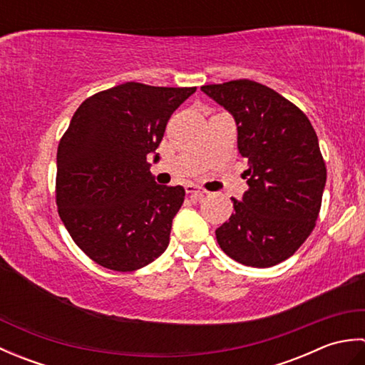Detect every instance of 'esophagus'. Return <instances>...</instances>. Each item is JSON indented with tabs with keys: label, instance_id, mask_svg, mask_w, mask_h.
<instances>
[{
	"label": "esophagus",
	"instance_id": "esophagus-1",
	"mask_svg": "<svg viewBox=\"0 0 365 365\" xmlns=\"http://www.w3.org/2000/svg\"><path fill=\"white\" fill-rule=\"evenodd\" d=\"M185 191H187L188 195L195 199H202L205 196V191L200 190L199 187H196V185H192V183H188L187 187H185Z\"/></svg>",
	"mask_w": 365,
	"mask_h": 365
}]
</instances>
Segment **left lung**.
I'll list each match as a JSON object with an SVG mask.
<instances>
[{"mask_svg": "<svg viewBox=\"0 0 365 365\" xmlns=\"http://www.w3.org/2000/svg\"><path fill=\"white\" fill-rule=\"evenodd\" d=\"M200 91L237 123V144L247 158V191L216 229L230 259L268 268L289 259L319 218L327 166L312 123L276 91L251 80L208 84Z\"/></svg>", "mask_w": 365, "mask_h": 365, "instance_id": "1", "label": "left lung"}]
</instances>
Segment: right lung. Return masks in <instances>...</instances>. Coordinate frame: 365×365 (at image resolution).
I'll return each mask as SVG.
<instances>
[{
    "mask_svg": "<svg viewBox=\"0 0 365 365\" xmlns=\"http://www.w3.org/2000/svg\"><path fill=\"white\" fill-rule=\"evenodd\" d=\"M196 88L123 83L84 100L56 157V204L73 242L98 265L135 271L166 251L180 185H158L150 153Z\"/></svg>",
    "mask_w": 365,
    "mask_h": 365,
    "instance_id": "add662e5",
    "label": "right lung"
}]
</instances>
